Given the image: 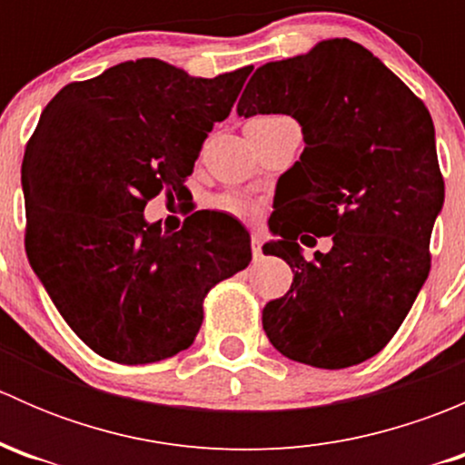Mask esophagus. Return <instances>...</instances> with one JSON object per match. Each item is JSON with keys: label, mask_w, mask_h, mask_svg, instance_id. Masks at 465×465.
<instances>
[{"label": "esophagus", "mask_w": 465, "mask_h": 465, "mask_svg": "<svg viewBox=\"0 0 465 465\" xmlns=\"http://www.w3.org/2000/svg\"><path fill=\"white\" fill-rule=\"evenodd\" d=\"M262 236L261 233H252V256H254V261H259L262 256Z\"/></svg>", "instance_id": "1"}]
</instances>
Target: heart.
Returning <instances> with one entry per match:
<instances>
[{"label": "heart", "mask_w": 465, "mask_h": 465, "mask_svg": "<svg viewBox=\"0 0 465 465\" xmlns=\"http://www.w3.org/2000/svg\"><path fill=\"white\" fill-rule=\"evenodd\" d=\"M265 119H274V116L272 114L256 116V119H252V121H265ZM215 204H218L220 211L233 215V218H250V215L254 213V211H252V206L247 204L242 198H238V195H220V198L215 200Z\"/></svg>", "instance_id": "heart-1"}]
</instances>
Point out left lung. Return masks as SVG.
<instances>
[{
	"instance_id": "1",
	"label": "left lung",
	"mask_w": 465,
	"mask_h": 465,
	"mask_svg": "<svg viewBox=\"0 0 465 465\" xmlns=\"http://www.w3.org/2000/svg\"><path fill=\"white\" fill-rule=\"evenodd\" d=\"M238 114H288L306 142L276 189L270 224L281 238L262 247L294 272L262 308L265 335L317 369L373 358L430 274L445 184L428 107L371 51L335 37L256 69ZM315 235H332L333 247L306 260L296 241Z\"/></svg>"
}]
</instances>
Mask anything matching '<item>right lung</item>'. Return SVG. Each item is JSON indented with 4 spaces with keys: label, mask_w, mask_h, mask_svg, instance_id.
<instances>
[{
    "label": "right lung",
    "mask_w": 465,
    "mask_h": 465,
    "mask_svg": "<svg viewBox=\"0 0 465 465\" xmlns=\"http://www.w3.org/2000/svg\"><path fill=\"white\" fill-rule=\"evenodd\" d=\"M252 67L193 78L157 58L69 83L37 121L22 162L26 256L63 320L101 358L159 362L189 349L206 292L245 270L250 233L195 211L163 233L148 200H177L215 121Z\"/></svg>",
    "instance_id": "add662e5"
}]
</instances>
